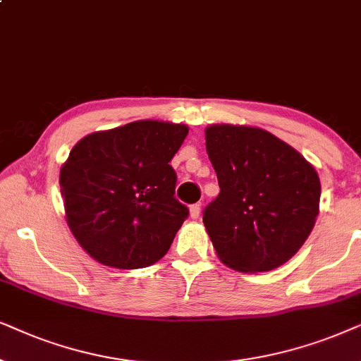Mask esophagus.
I'll return each instance as SVG.
<instances>
[{
  "label": "esophagus",
  "mask_w": 361,
  "mask_h": 361,
  "mask_svg": "<svg viewBox=\"0 0 361 361\" xmlns=\"http://www.w3.org/2000/svg\"><path fill=\"white\" fill-rule=\"evenodd\" d=\"M200 213H201V204L200 203H195V204L190 206V216H191V218H193V219L200 218Z\"/></svg>",
  "instance_id": "1"
}]
</instances>
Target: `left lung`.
Returning <instances> with one entry per match:
<instances>
[{
  "instance_id": "1",
  "label": "left lung",
  "mask_w": 361,
  "mask_h": 361,
  "mask_svg": "<svg viewBox=\"0 0 361 361\" xmlns=\"http://www.w3.org/2000/svg\"><path fill=\"white\" fill-rule=\"evenodd\" d=\"M219 195L203 223L218 257L239 272L289 261L314 228L320 203L315 168L272 133L239 125L206 128Z\"/></svg>"
}]
</instances>
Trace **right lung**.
Listing matches in <instances>:
<instances>
[{"label": "right lung", "instance_id": "obj_1", "mask_svg": "<svg viewBox=\"0 0 361 361\" xmlns=\"http://www.w3.org/2000/svg\"><path fill=\"white\" fill-rule=\"evenodd\" d=\"M186 125L138 120L84 137L61 168L67 224L104 266H152L170 249L190 211L175 198L170 165Z\"/></svg>", "mask_w": 361, "mask_h": 361}]
</instances>
